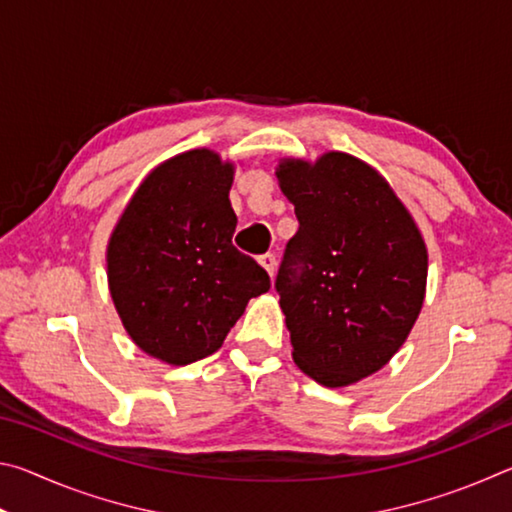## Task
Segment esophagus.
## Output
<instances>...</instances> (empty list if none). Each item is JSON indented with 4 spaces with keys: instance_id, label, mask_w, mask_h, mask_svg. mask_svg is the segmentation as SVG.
Returning <instances> with one entry per match:
<instances>
[{
    "instance_id": "obj_1",
    "label": "esophagus",
    "mask_w": 512,
    "mask_h": 512,
    "mask_svg": "<svg viewBox=\"0 0 512 512\" xmlns=\"http://www.w3.org/2000/svg\"><path fill=\"white\" fill-rule=\"evenodd\" d=\"M259 264H262V266L266 268V273L273 277V273H275V266H277V262H275V255H273V253H266V255L259 257Z\"/></svg>"
}]
</instances>
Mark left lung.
<instances>
[{"mask_svg": "<svg viewBox=\"0 0 512 512\" xmlns=\"http://www.w3.org/2000/svg\"><path fill=\"white\" fill-rule=\"evenodd\" d=\"M275 176L300 223L275 280L293 361L327 388L357 384L418 320L427 246L386 178L354 155L284 158Z\"/></svg>", "mask_w": 512, "mask_h": 512, "instance_id": "1", "label": "left lung"}]
</instances>
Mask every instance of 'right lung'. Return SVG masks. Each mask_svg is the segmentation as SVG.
<instances>
[{"mask_svg": "<svg viewBox=\"0 0 512 512\" xmlns=\"http://www.w3.org/2000/svg\"><path fill=\"white\" fill-rule=\"evenodd\" d=\"M235 164L194 149L155 167L108 241V287L128 336L149 357L187 366L223 345L250 298L271 289L232 246Z\"/></svg>", "mask_w": 512, "mask_h": 512, "instance_id": "1", "label": "right lung"}]
</instances>
